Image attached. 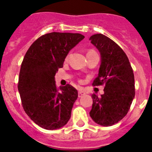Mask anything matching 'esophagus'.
<instances>
[{"label":"esophagus","mask_w":152,"mask_h":152,"mask_svg":"<svg viewBox=\"0 0 152 152\" xmlns=\"http://www.w3.org/2000/svg\"><path fill=\"white\" fill-rule=\"evenodd\" d=\"M84 95H85V93L83 91H78V96L79 97H81L82 96H84Z\"/></svg>","instance_id":"34e87169"}]
</instances>
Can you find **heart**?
Returning <instances> with one entry per match:
<instances>
[{"mask_svg":"<svg viewBox=\"0 0 152 152\" xmlns=\"http://www.w3.org/2000/svg\"><path fill=\"white\" fill-rule=\"evenodd\" d=\"M93 52H94V51H93V50H90L89 52H88V53H93Z\"/></svg>","mask_w":152,"mask_h":152,"instance_id":"obj_1","label":"heart"}]
</instances>
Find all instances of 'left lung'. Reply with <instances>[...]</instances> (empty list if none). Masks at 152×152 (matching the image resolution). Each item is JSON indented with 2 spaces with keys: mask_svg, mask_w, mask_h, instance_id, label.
<instances>
[{
  "mask_svg": "<svg viewBox=\"0 0 152 152\" xmlns=\"http://www.w3.org/2000/svg\"><path fill=\"white\" fill-rule=\"evenodd\" d=\"M100 53L99 73L93 85L105 84L104 94H92L90 116L97 124L110 126L126 116L135 97V78L129 58L123 49L103 34L90 37Z\"/></svg>",
  "mask_w": 152,
  "mask_h": 152,
  "instance_id": "left-lung-1",
  "label": "left lung"
}]
</instances>
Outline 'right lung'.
<instances>
[{
  "label": "right lung",
  "instance_id": "1",
  "mask_svg": "<svg viewBox=\"0 0 152 152\" xmlns=\"http://www.w3.org/2000/svg\"><path fill=\"white\" fill-rule=\"evenodd\" d=\"M84 38L80 33H47L24 56L18 82L22 105L28 116L45 129L61 128L71 118L77 91L70 84L58 89L55 75L70 50Z\"/></svg>",
  "mask_w": 152,
  "mask_h": 152
}]
</instances>
